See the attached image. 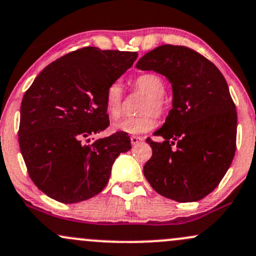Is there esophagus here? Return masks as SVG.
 <instances>
[{"instance_id": "34e87169", "label": "esophagus", "mask_w": 256, "mask_h": 256, "mask_svg": "<svg viewBox=\"0 0 256 256\" xmlns=\"http://www.w3.org/2000/svg\"><path fill=\"white\" fill-rule=\"evenodd\" d=\"M130 140H131V143H132V144H138V143L143 142L142 137H138V136H131Z\"/></svg>"}]
</instances>
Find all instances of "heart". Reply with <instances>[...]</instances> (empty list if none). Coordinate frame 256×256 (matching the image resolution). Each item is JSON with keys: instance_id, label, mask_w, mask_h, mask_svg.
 Returning a JSON list of instances; mask_svg holds the SVG:
<instances>
[{"instance_id": "1", "label": "heart", "mask_w": 256, "mask_h": 256, "mask_svg": "<svg viewBox=\"0 0 256 256\" xmlns=\"http://www.w3.org/2000/svg\"><path fill=\"white\" fill-rule=\"evenodd\" d=\"M134 86L138 91L147 96L142 106V113L144 115L138 118H126L113 124V131L128 134H141L153 130L156 120L152 113L156 115L164 114L166 109L164 94L166 86L165 81L159 75L148 74L140 75L134 80ZM106 112L112 119H118L122 115V85L120 82H113L106 92Z\"/></svg>"}]
</instances>
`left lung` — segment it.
<instances>
[{
  "mask_svg": "<svg viewBox=\"0 0 256 256\" xmlns=\"http://www.w3.org/2000/svg\"><path fill=\"white\" fill-rule=\"evenodd\" d=\"M136 68L164 75L172 87V108L154 132L164 141L147 138L153 154L144 178L165 198L200 200L218 187L234 156L237 112L226 80L206 57L172 44L148 52Z\"/></svg>",
  "mask_w": 256,
  "mask_h": 256,
  "instance_id": "obj_1",
  "label": "left lung"
}]
</instances>
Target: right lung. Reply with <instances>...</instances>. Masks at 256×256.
Instances as JSON below:
<instances>
[{
    "mask_svg": "<svg viewBox=\"0 0 256 256\" xmlns=\"http://www.w3.org/2000/svg\"><path fill=\"white\" fill-rule=\"evenodd\" d=\"M137 52L85 47L47 66L25 92L19 147L30 178L44 194L72 204L92 198L108 184L128 134L90 136L109 125L106 88L137 60Z\"/></svg>",
    "mask_w": 256,
    "mask_h": 256,
    "instance_id": "right-lung-1",
    "label": "right lung"
}]
</instances>
